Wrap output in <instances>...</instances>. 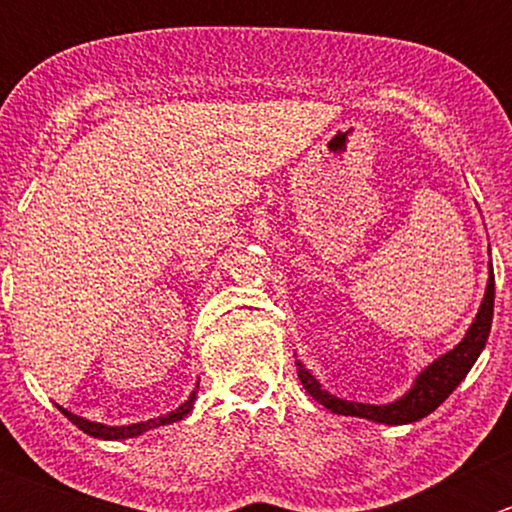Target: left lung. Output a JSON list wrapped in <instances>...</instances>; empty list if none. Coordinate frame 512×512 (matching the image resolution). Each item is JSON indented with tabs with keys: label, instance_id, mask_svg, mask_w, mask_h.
<instances>
[{
	"label": "left lung",
	"instance_id": "1",
	"mask_svg": "<svg viewBox=\"0 0 512 512\" xmlns=\"http://www.w3.org/2000/svg\"><path fill=\"white\" fill-rule=\"evenodd\" d=\"M493 299H495V277L493 267L488 272V285H485L483 302H480L476 319L468 327L466 337L451 349V352L441 354L436 361L426 366L421 374L416 376V381L411 384V389L404 396H399L391 404H359V401H347L339 399V396L329 394L322 384L317 381V376L297 359V376L302 381L304 389L312 394L314 401L329 409L332 414L342 416H359L366 421L374 423H386V426H401V423H414L421 421L423 416H428L431 411H436L448 396L456 391V386L466 379V374L471 371V366L476 364L480 352L485 349L488 342L490 324H493Z\"/></svg>",
	"mask_w": 512,
	"mask_h": 512
}]
</instances>
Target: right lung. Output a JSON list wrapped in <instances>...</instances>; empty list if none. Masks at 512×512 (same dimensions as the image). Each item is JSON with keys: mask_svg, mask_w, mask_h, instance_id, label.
<instances>
[{"mask_svg": "<svg viewBox=\"0 0 512 512\" xmlns=\"http://www.w3.org/2000/svg\"><path fill=\"white\" fill-rule=\"evenodd\" d=\"M195 394H198V386H195V389L190 391L188 401H183V404H180L175 411H168V414H163V416H158V418H148V421H141V423H128V426H106V423L89 421V418H84V416L71 414V411L64 409V406H59V411L66 418H69V421L74 423V426H79L81 431L89 433V436L103 438V441H123V438H136V436H141V433L151 431V428L168 426V423L180 421V418H183V416H188L190 411H193Z\"/></svg>", "mask_w": 512, "mask_h": 512, "instance_id": "1", "label": "right lung"}]
</instances>
